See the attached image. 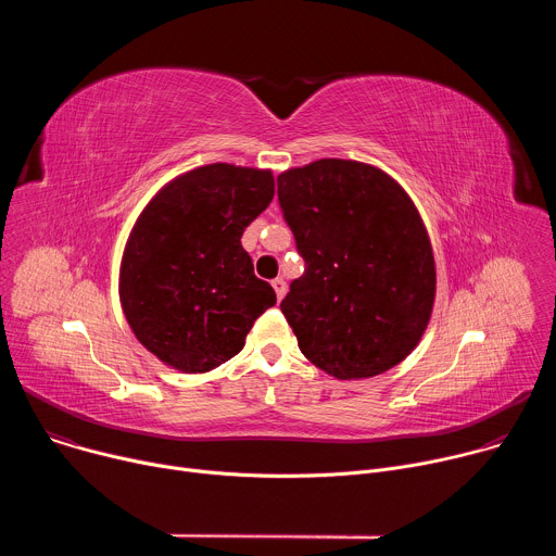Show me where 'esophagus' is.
<instances>
[{
    "label": "esophagus",
    "mask_w": 556,
    "mask_h": 556,
    "mask_svg": "<svg viewBox=\"0 0 556 556\" xmlns=\"http://www.w3.org/2000/svg\"><path fill=\"white\" fill-rule=\"evenodd\" d=\"M273 290H275V294H277V299L281 301L283 299V294H286V281L281 279V277H277V279H273Z\"/></svg>",
    "instance_id": "1"
}]
</instances>
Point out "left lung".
Masks as SVG:
<instances>
[{"label":"left lung","mask_w":556,"mask_h":556,"mask_svg":"<svg viewBox=\"0 0 556 556\" xmlns=\"http://www.w3.org/2000/svg\"><path fill=\"white\" fill-rule=\"evenodd\" d=\"M303 277L281 312L303 356L339 380L403 363L435 301V260L412 195L382 169L321 157L279 174Z\"/></svg>","instance_id":"obj_1"}]
</instances>
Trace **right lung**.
<instances>
[{
	"instance_id": "add662e5",
	"label": "right lung",
	"mask_w": 556,
	"mask_h": 556,
	"mask_svg": "<svg viewBox=\"0 0 556 556\" xmlns=\"http://www.w3.org/2000/svg\"><path fill=\"white\" fill-rule=\"evenodd\" d=\"M270 169L213 163L163 185L131 226L118 296L138 343L182 374H204L242 352L275 305L253 273L244 228L270 204Z\"/></svg>"
}]
</instances>
